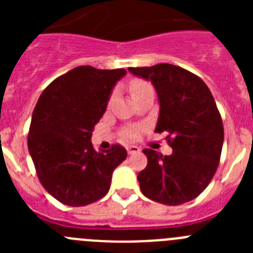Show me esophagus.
<instances>
[{
    "instance_id": "1",
    "label": "esophagus",
    "mask_w": 253,
    "mask_h": 253,
    "mask_svg": "<svg viewBox=\"0 0 253 253\" xmlns=\"http://www.w3.org/2000/svg\"><path fill=\"white\" fill-rule=\"evenodd\" d=\"M126 151H128L129 154H134V153H139L140 148L137 146H128L126 147Z\"/></svg>"
}]
</instances>
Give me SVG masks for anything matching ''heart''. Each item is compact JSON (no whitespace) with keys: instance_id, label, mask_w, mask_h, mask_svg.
<instances>
[{"instance_id":"heart-1","label":"heart","mask_w":253,"mask_h":253,"mask_svg":"<svg viewBox=\"0 0 253 253\" xmlns=\"http://www.w3.org/2000/svg\"><path fill=\"white\" fill-rule=\"evenodd\" d=\"M128 88L130 95L133 96L134 100H137L138 97L143 95V93H146L147 91L152 90V86L144 80H140V78H133L130 81L128 82ZM111 99H113V96H111ZM138 135V130L137 129H126L124 131V137L129 138V139H133V138H137Z\"/></svg>"}]
</instances>
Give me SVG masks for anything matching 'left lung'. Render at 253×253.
I'll return each instance as SVG.
<instances>
[{
    "label": "left lung",
    "mask_w": 253,
    "mask_h": 253,
    "mask_svg": "<svg viewBox=\"0 0 253 253\" xmlns=\"http://www.w3.org/2000/svg\"><path fill=\"white\" fill-rule=\"evenodd\" d=\"M133 75L151 80L160 100L156 133H166L171 156L143 149L146 169L138 173L142 193L165 205L198 198L218 169L224 129L209 87L187 69L169 63L129 67Z\"/></svg>",
    "instance_id": "8db88e82"
}]
</instances>
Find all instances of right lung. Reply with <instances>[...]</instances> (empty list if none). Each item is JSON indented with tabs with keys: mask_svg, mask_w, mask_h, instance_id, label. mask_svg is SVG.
Masks as SVG:
<instances>
[{
	"mask_svg": "<svg viewBox=\"0 0 253 253\" xmlns=\"http://www.w3.org/2000/svg\"><path fill=\"white\" fill-rule=\"evenodd\" d=\"M125 73L123 68L76 67L55 78L38 100L29 152L40 184L62 204L84 207L104 198L114 169L126 158L120 144L97 152L91 143L111 90Z\"/></svg>",
	"mask_w": 253,
	"mask_h": 253,
	"instance_id": "obj_1",
	"label": "right lung"
}]
</instances>
